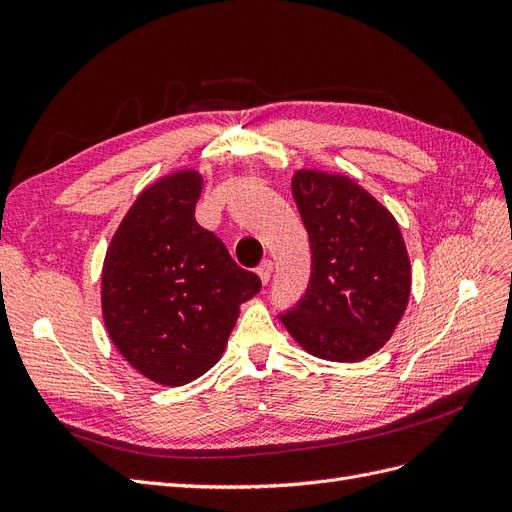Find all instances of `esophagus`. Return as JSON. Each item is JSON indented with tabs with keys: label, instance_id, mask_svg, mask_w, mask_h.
Listing matches in <instances>:
<instances>
[{
	"label": "esophagus",
	"instance_id": "1",
	"mask_svg": "<svg viewBox=\"0 0 512 512\" xmlns=\"http://www.w3.org/2000/svg\"><path fill=\"white\" fill-rule=\"evenodd\" d=\"M271 273H273V262L271 260H265L262 262V265L258 267V277H260V282L262 284H269V280H271Z\"/></svg>",
	"mask_w": 512,
	"mask_h": 512
}]
</instances>
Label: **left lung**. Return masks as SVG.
Returning <instances> with one entry per match:
<instances>
[{
	"mask_svg": "<svg viewBox=\"0 0 512 512\" xmlns=\"http://www.w3.org/2000/svg\"><path fill=\"white\" fill-rule=\"evenodd\" d=\"M290 185L312 247V277L301 303L280 320L318 359L363 361L389 342L410 301L399 224L348 175L299 168Z\"/></svg>",
	"mask_w": 512,
	"mask_h": 512,
	"instance_id": "8db88e82",
	"label": "left lung"
}]
</instances>
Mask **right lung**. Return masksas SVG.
I'll return each mask as SVG.
<instances>
[{"mask_svg": "<svg viewBox=\"0 0 512 512\" xmlns=\"http://www.w3.org/2000/svg\"><path fill=\"white\" fill-rule=\"evenodd\" d=\"M196 168L173 170L136 196L106 247L102 318L138 374L183 386L222 359L241 303L260 290L226 245L198 226Z\"/></svg>", "mask_w": 512, "mask_h": 512, "instance_id": "add662e5", "label": "right lung"}]
</instances>
